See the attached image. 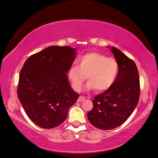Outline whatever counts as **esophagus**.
I'll use <instances>...</instances> for the list:
<instances>
[{
  "instance_id": "1",
  "label": "esophagus",
  "mask_w": 158,
  "mask_h": 158,
  "mask_svg": "<svg viewBox=\"0 0 158 158\" xmlns=\"http://www.w3.org/2000/svg\"><path fill=\"white\" fill-rule=\"evenodd\" d=\"M85 100V97H82V96H81L78 99H77V102H83V101Z\"/></svg>"
}]
</instances>
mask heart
I'll return each mask as SVG.
<instances>
[{"label":"heart","instance_id":"b5f03b06","mask_svg":"<svg viewBox=\"0 0 158 158\" xmlns=\"http://www.w3.org/2000/svg\"><path fill=\"white\" fill-rule=\"evenodd\" d=\"M119 73V65L116 59L106 57L99 52H89L77 60V66H72L68 77L72 87L79 92L87 77V89H95L97 92H104L114 84Z\"/></svg>","mask_w":158,"mask_h":158}]
</instances>
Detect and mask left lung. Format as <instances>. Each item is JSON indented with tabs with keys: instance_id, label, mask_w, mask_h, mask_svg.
Here are the masks:
<instances>
[{
	"instance_id": "8db88e82",
	"label": "left lung",
	"mask_w": 158,
	"mask_h": 158,
	"mask_svg": "<svg viewBox=\"0 0 158 158\" xmlns=\"http://www.w3.org/2000/svg\"><path fill=\"white\" fill-rule=\"evenodd\" d=\"M119 65L117 79L112 86L92 100L87 113L89 123L103 130H112L125 122L135 109L140 94L138 69L134 61L120 50L108 46Z\"/></svg>"
}]
</instances>
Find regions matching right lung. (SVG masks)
I'll list each match as a JSON object with an SVG mask.
<instances>
[{
	"instance_id": "obj_1",
	"label": "right lung",
	"mask_w": 158,
	"mask_h": 158,
	"mask_svg": "<svg viewBox=\"0 0 158 158\" xmlns=\"http://www.w3.org/2000/svg\"><path fill=\"white\" fill-rule=\"evenodd\" d=\"M76 50L50 46L31 56L21 70L18 98L28 117L41 128L61 125L79 97L67 76Z\"/></svg>"
}]
</instances>
